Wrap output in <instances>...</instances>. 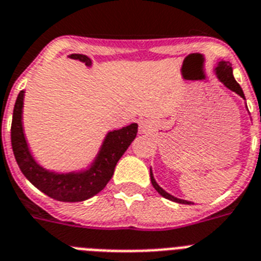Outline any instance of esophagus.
<instances>
[{"label": "esophagus", "instance_id": "34e87169", "mask_svg": "<svg viewBox=\"0 0 261 261\" xmlns=\"http://www.w3.org/2000/svg\"><path fill=\"white\" fill-rule=\"evenodd\" d=\"M152 131V122L149 119H142L139 122V133L141 134H150Z\"/></svg>", "mask_w": 261, "mask_h": 261}]
</instances>
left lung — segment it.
I'll return each instance as SVG.
<instances>
[{
  "instance_id": "left-lung-1",
  "label": "left lung",
  "mask_w": 261,
  "mask_h": 261,
  "mask_svg": "<svg viewBox=\"0 0 261 261\" xmlns=\"http://www.w3.org/2000/svg\"><path fill=\"white\" fill-rule=\"evenodd\" d=\"M215 71H216V75H217V77H219L220 82H221L222 84H224V86L228 88V90L233 91V92H236L237 95H240L243 99H245L244 92H243V90H241L240 84H239V83L234 80L233 72H232V64H230L229 61H224V60L219 61V64H217V67H216ZM150 178H151V184H152V186H154V189L160 193L161 196L165 197V198H167V200L174 201V202H178V204H186V205L193 204L192 201L181 200V198H177V197L171 196V194H169L167 192H165V190L162 189V188H161L158 184H156L155 179H154L151 167H150Z\"/></svg>"
}]
</instances>
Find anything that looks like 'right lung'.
<instances>
[{
    "instance_id": "obj_1",
    "label": "right lung",
    "mask_w": 261,
    "mask_h": 261,
    "mask_svg": "<svg viewBox=\"0 0 261 261\" xmlns=\"http://www.w3.org/2000/svg\"><path fill=\"white\" fill-rule=\"evenodd\" d=\"M69 57L86 63L87 67L92 65L91 59L86 55L72 54ZM24 95L25 91H21L17 96L10 138L17 165L28 181L50 198L63 202H79L88 200L105 189V186L109 184L114 174L118 161L137 137L138 124L131 123L120 130L109 131L94 162L86 170L56 173L46 170L37 164L29 150L22 126Z\"/></svg>"
}]
</instances>
